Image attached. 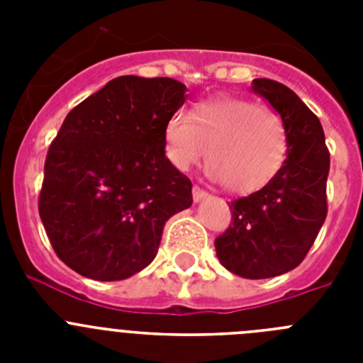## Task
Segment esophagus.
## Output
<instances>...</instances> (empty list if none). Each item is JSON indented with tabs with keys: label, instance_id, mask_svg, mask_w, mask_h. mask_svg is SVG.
<instances>
[{
	"label": "esophagus",
	"instance_id": "34e87169",
	"mask_svg": "<svg viewBox=\"0 0 363 363\" xmlns=\"http://www.w3.org/2000/svg\"><path fill=\"white\" fill-rule=\"evenodd\" d=\"M192 198H194V201H203L205 198H209V192L203 191V189L200 187H192Z\"/></svg>",
	"mask_w": 363,
	"mask_h": 363
}]
</instances>
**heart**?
Returning a JSON list of instances; mask_svg holds the SVG:
<instances>
[{
	"mask_svg": "<svg viewBox=\"0 0 363 363\" xmlns=\"http://www.w3.org/2000/svg\"><path fill=\"white\" fill-rule=\"evenodd\" d=\"M167 158L189 171L207 154V174L230 192L252 194L277 178L289 149L284 120L267 105L238 96H216L176 111L163 130Z\"/></svg>",
	"mask_w": 363,
	"mask_h": 363,
	"instance_id": "b5f03b06",
	"label": "heart"
}]
</instances>
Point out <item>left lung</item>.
<instances>
[{"label": "left lung", "mask_w": 363, "mask_h": 363, "mask_svg": "<svg viewBox=\"0 0 363 363\" xmlns=\"http://www.w3.org/2000/svg\"><path fill=\"white\" fill-rule=\"evenodd\" d=\"M251 89L284 120L287 158L271 184L230 201L233 225L214 247L227 271L264 280L298 267L318 236L327 216L329 150L320 120L289 86L258 78Z\"/></svg>", "instance_id": "8db88e82"}]
</instances>
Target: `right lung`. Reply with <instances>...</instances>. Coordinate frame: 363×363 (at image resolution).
Masks as SVG:
<instances>
[{
	"instance_id": "right-lung-1",
	"label": "right lung",
	"mask_w": 363,
	"mask_h": 363,
	"mask_svg": "<svg viewBox=\"0 0 363 363\" xmlns=\"http://www.w3.org/2000/svg\"><path fill=\"white\" fill-rule=\"evenodd\" d=\"M171 78L120 76L67 114L45 160L40 216L63 264L116 281L156 258L165 221L192 205L165 156V123L185 104Z\"/></svg>"
}]
</instances>
